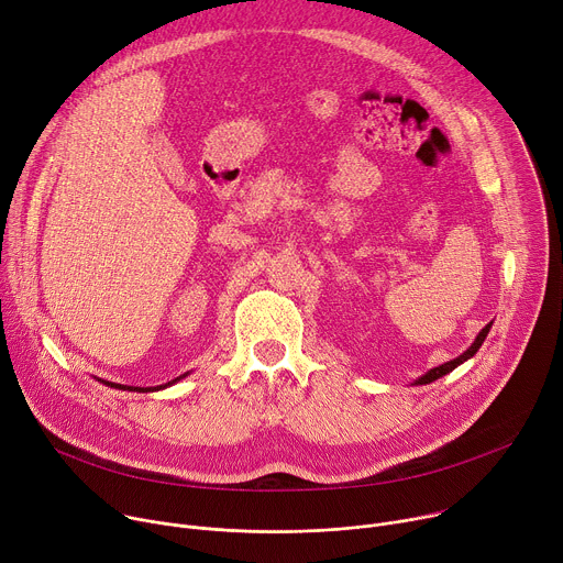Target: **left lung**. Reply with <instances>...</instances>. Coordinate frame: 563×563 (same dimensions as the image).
<instances>
[{
	"label": "left lung",
	"instance_id": "8db88e82",
	"mask_svg": "<svg viewBox=\"0 0 563 563\" xmlns=\"http://www.w3.org/2000/svg\"><path fill=\"white\" fill-rule=\"evenodd\" d=\"M489 328H492V323H487L481 332H478V336L474 339V343L460 354V356H455V360H451V362H446V364H440V366H435V368H431L429 373H424L422 377H418L411 386H424V384H431V382H435V379H440V377H444L446 373H451V371H455L460 364H465L467 360H472V356L478 352V347L483 345V341L487 339V334H489Z\"/></svg>",
	"mask_w": 563,
	"mask_h": 563
}]
</instances>
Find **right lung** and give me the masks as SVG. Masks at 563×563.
Segmentation results:
<instances>
[{"mask_svg": "<svg viewBox=\"0 0 563 563\" xmlns=\"http://www.w3.org/2000/svg\"><path fill=\"white\" fill-rule=\"evenodd\" d=\"M190 373H184V375H179V377H175V379H170L168 384H162V386H147V388H141V386H125V384H114V382H106V379H98L100 384H106V386H110V388H119V390H132V393H150V390H162V388H168V386H173V384H177L179 379H184V377H188Z\"/></svg>", "mask_w": 563, "mask_h": 563, "instance_id": "right-lung-1", "label": "right lung"}]
</instances>
